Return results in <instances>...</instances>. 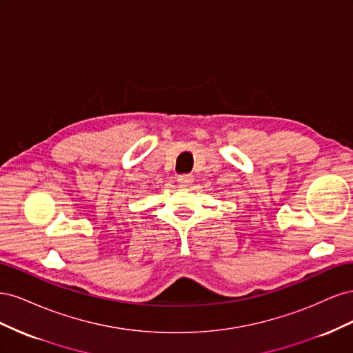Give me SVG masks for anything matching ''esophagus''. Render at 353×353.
<instances>
[{
    "mask_svg": "<svg viewBox=\"0 0 353 353\" xmlns=\"http://www.w3.org/2000/svg\"><path fill=\"white\" fill-rule=\"evenodd\" d=\"M191 183H193V175L185 174V175H179L178 176L179 187H188Z\"/></svg>",
    "mask_w": 353,
    "mask_h": 353,
    "instance_id": "34e87169",
    "label": "esophagus"
}]
</instances>
